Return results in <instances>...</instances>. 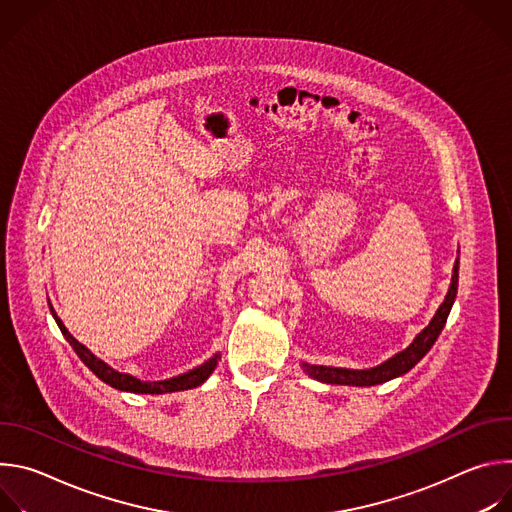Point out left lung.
Returning a JSON list of instances; mask_svg holds the SVG:
<instances>
[{"label":"left lung","instance_id":"obj_1","mask_svg":"<svg viewBox=\"0 0 512 512\" xmlns=\"http://www.w3.org/2000/svg\"><path fill=\"white\" fill-rule=\"evenodd\" d=\"M458 267H460V259H456V263H454L452 283H450V289H448L442 306L437 308L431 322L413 338V342L405 350L397 352L395 356H391L389 360L381 362L379 367H373V369L356 371V369H336V367H322V364L302 362L304 371L316 381L330 383V385H352V387L379 385V383L391 381V379L401 377L407 371H411L415 364L429 352V348L433 346V342L437 340V336L442 334V330L446 326V320L450 316V310H452L456 294H458Z\"/></svg>","mask_w":512,"mask_h":512}]
</instances>
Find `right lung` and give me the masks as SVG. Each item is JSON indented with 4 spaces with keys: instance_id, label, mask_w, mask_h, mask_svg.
<instances>
[{
    "instance_id": "add662e5",
    "label": "right lung",
    "mask_w": 512,
    "mask_h": 512,
    "mask_svg": "<svg viewBox=\"0 0 512 512\" xmlns=\"http://www.w3.org/2000/svg\"><path fill=\"white\" fill-rule=\"evenodd\" d=\"M50 306V312H52V318L56 320L62 336L66 338V342L72 346V350H75L79 354V358L85 362V367H89L103 383L111 385L113 389H119V391H129V393H145V395H162V393H174V391H186V389H194L198 385H202L210 375L212 371L216 369V362L221 360V354H212V358H208L204 364H200V367L184 373V375H178V377H172V379H166V381H139L131 375H125V373H119L115 369H111L107 362H103L101 358H97L85 344H81L75 336H72L62 320L56 316L52 304L48 302Z\"/></svg>"
}]
</instances>
